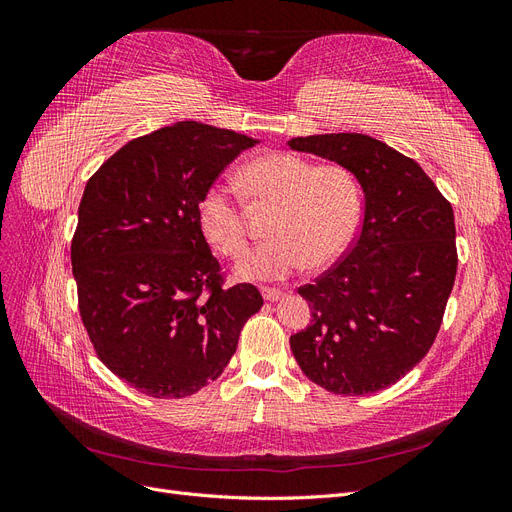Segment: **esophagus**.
Returning a JSON list of instances; mask_svg holds the SVG:
<instances>
[{
	"label": "esophagus",
	"instance_id": "34e87169",
	"mask_svg": "<svg viewBox=\"0 0 512 512\" xmlns=\"http://www.w3.org/2000/svg\"><path fill=\"white\" fill-rule=\"evenodd\" d=\"M262 297H265V301H280L284 299V292L277 290V288H260Z\"/></svg>",
	"mask_w": 512,
	"mask_h": 512
}]
</instances>
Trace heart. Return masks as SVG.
Wrapping results in <instances>:
<instances>
[{"label": "heart", "instance_id": "obj_1", "mask_svg": "<svg viewBox=\"0 0 512 512\" xmlns=\"http://www.w3.org/2000/svg\"><path fill=\"white\" fill-rule=\"evenodd\" d=\"M241 188L254 205L275 203L271 239L247 254L239 275L277 282L307 265L327 267L346 252L361 220V190L342 164H312L290 151H269L241 170ZM207 241L228 258L243 256L247 220L239 196L215 183L198 203Z\"/></svg>", "mask_w": 512, "mask_h": 512}]
</instances>
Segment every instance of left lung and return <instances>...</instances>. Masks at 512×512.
<instances>
[{
    "label": "left lung",
    "mask_w": 512,
    "mask_h": 512,
    "mask_svg": "<svg viewBox=\"0 0 512 512\" xmlns=\"http://www.w3.org/2000/svg\"><path fill=\"white\" fill-rule=\"evenodd\" d=\"M288 145L346 166L365 192L344 258L299 288L312 324L290 337L292 354L329 393H378L436 342L457 275L453 207L412 158L371 136H299Z\"/></svg>",
    "instance_id": "obj_1"
}]
</instances>
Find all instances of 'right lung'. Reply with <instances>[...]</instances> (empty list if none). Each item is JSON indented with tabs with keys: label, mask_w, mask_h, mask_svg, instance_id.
Listing matches in <instances>:
<instances>
[{
	"label": "right lung",
	"mask_w": 512,
	"mask_h": 512,
	"mask_svg": "<svg viewBox=\"0 0 512 512\" xmlns=\"http://www.w3.org/2000/svg\"><path fill=\"white\" fill-rule=\"evenodd\" d=\"M256 141L181 121L134 138L89 177L70 258L98 359L149 397L179 399L218 378L247 318L252 284H226L198 203Z\"/></svg>",
	"instance_id": "add662e5"
}]
</instances>
